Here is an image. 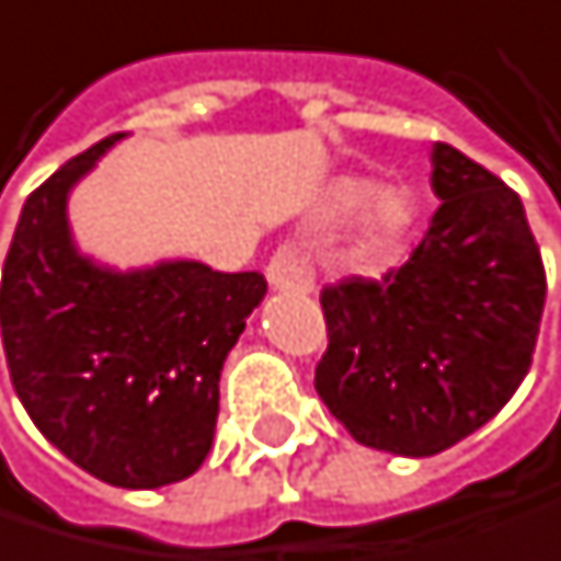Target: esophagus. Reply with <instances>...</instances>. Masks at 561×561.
I'll return each mask as SVG.
<instances>
[{
	"label": "esophagus",
	"instance_id": "esophagus-1",
	"mask_svg": "<svg viewBox=\"0 0 561 561\" xmlns=\"http://www.w3.org/2000/svg\"><path fill=\"white\" fill-rule=\"evenodd\" d=\"M265 278L278 293H309L316 283V272H312L309 255L296 242H286L272 252V259L265 265Z\"/></svg>",
	"mask_w": 561,
	"mask_h": 561
}]
</instances>
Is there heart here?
Returning <instances> with one entry per match:
<instances>
[{
  "label": "heart",
  "mask_w": 561,
  "mask_h": 561,
  "mask_svg": "<svg viewBox=\"0 0 561 561\" xmlns=\"http://www.w3.org/2000/svg\"><path fill=\"white\" fill-rule=\"evenodd\" d=\"M363 198H366V184H359V181H346L336 191V202L343 208H353ZM414 215H417V205H414L411 191H403V187L377 191V195L366 202V208L359 215V225H356V234H353L356 255L359 259H377V255L390 252L393 245H400L403 234L411 231V225H414Z\"/></svg>",
  "instance_id": "1"
}]
</instances>
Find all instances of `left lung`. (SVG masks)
<instances>
[{
	"instance_id": "1",
	"label": "left lung",
	"mask_w": 561,
	"mask_h": 561,
	"mask_svg": "<svg viewBox=\"0 0 561 561\" xmlns=\"http://www.w3.org/2000/svg\"><path fill=\"white\" fill-rule=\"evenodd\" d=\"M431 164L440 208L411 259L319 296L330 346L316 393L359 444L403 458L440 455L502 411L546 306L522 198L450 144Z\"/></svg>"
}]
</instances>
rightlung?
Segmentation results:
<instances>
[{
	"label": "right lung",
	"instance_id": "add662e5",
	"mask_svg": "<svg viewBox=\"0 0 561 561\" xmlns=\"http://www.w3.org/2000/svg\"><path fill=\"white\" fill-rule=\"evenodd\" d=\"M124 134L93 144L23 205L0 286L12 387L39 434L114 488H161L208 458L218 380L265 299L259 272L158 262L117 272L80 255L67 198Z\"/></svg>",
	"mask_w": 561,
	"mask_h": 561
}]
</instances>
